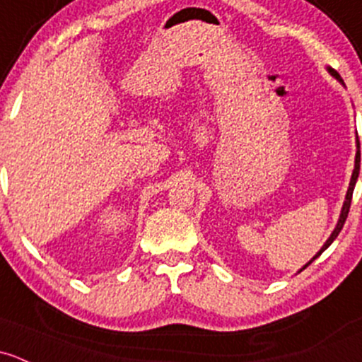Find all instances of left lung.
<instances>
[{"instance_id":"1","label":"left lung","mask_w":362,"mask_h":362,"mask_svg":"<svg viewBox=\"0 0 362 362\" xmlns=\"http://www.w3.org/2000/svg\"><path fill=\"white\" fill-rule=\"evenodd\" d=\"M328 72L329 74L333 76V78H337L338 81L341 83V85H344V81H341V78L340 76H338V72L334 71V69H332V67H328ZM345 86V85H344ZM356 144H357V151H356V163H354V171H352V177H351V184H349V189H347V194H345V201H344V206H341V211H340V216H338V222H337V226H334V229H333V232H332V235H329L328 239H326V243L325 245H322V248L317 251V253L314 255V257L310 258L309 262H307L305 265H303L302 269H300L298 272H302L303 269H307L309 267V265L312 264V262L315 260V258L319 257V255L322 253V251H325L326 248H328L329 245H332V243L334 241V239H337V235L340 234V230H341V227H344V223H345V220H347V215H349V210H351V201H352V192H354V187H356V182H357V177H359V170H361V149H359V140H356Z\"/></svg>"}]
</instances>
